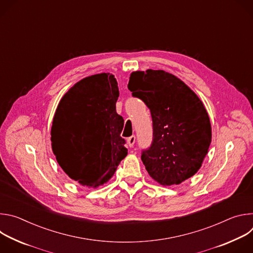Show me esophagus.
<instances>
[{"instance_id": "esophagus-1", "label": "esophagus", "mask_w": 253, "mask_h": 253, "mask_svg": "<svg viewBox=\"0 0 253 253\" xmlns=\"http://www.w3.org/2000/svg\"><path fill=\"white\" fill-rule=\"evenodd\" d=\"M135 140H136V137L134 136V135H132V136H130L128 139H127V143H128V145H129V147H133V145H134V143H135Z\"/></svg>"}]
</instances>
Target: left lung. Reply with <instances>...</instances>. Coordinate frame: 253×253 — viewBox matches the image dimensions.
<instances>
[{
    "instance_id": "1",
    "label": "left lung",
    "mask_w": 253,
    "mask_h": 253,
    "mask_svg": "<svg viewBox=\"0 0 253 253\" xmlns=\"http://www.w3.org/2000/svg\"><path fill=\"white\" fill-rule=\"evenodd\" d=\"M128 89L151 112L153 139L141 153L149 175L162 185L179 184L193 176L211 142L209 116L197 95L162 70L133 72Z\"/></svg>"
}]
</instances>
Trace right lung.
I'll return each mask as SVG.
<instances>
[{"label": "right lung", "instance_id": "obj_1", "mask_svg": "<svg viewBox=\"0 0 253 253\" xmlns=\"http://www.w3.org/2000/svg\"><path fill=\"white\" fill-rule=\"evenodd\" d=\"M113 75L102 73L76 83L61 99L51 130L52 149L65 173L88 187L109 180L127 155L120 136L124 119Z\"/></svg>", "mask_w": 253, "mask_h": 253}]
</instances>
